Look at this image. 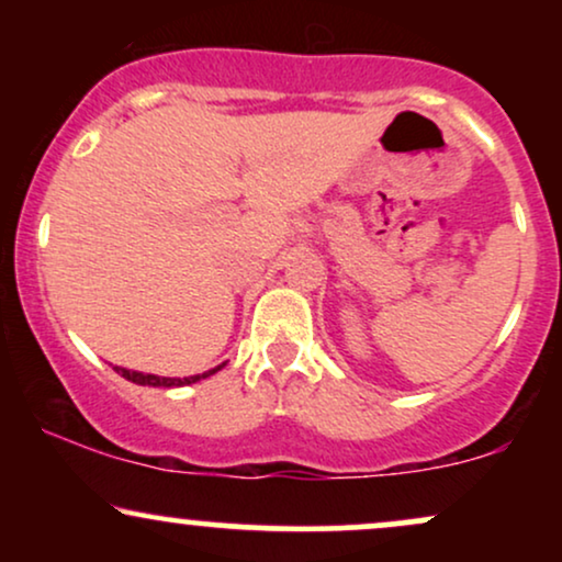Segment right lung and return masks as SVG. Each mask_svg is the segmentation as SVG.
<instances>
[{
    "instance_id": "1",
    "label": "right lung",
    "mask_w": 562,
    "mask_h": 562,
    "mask_svg": "<svg viewBox=\"0 0 562 562\" xmlns=\"http://www.w3.org/2000/svg\"><path fill=\"white\" fill-rule=\"evenodd\" d=\"M115 370H119L121 375H124L126 380H132V383H137V385H160V389H173V385H190V383H198L200 378L214 375L216 370H222V364L214 367V370L203 372V375H192V378H158V375H142V372L124 370V367H115Z\"/></svg>"
}]
</instances>
